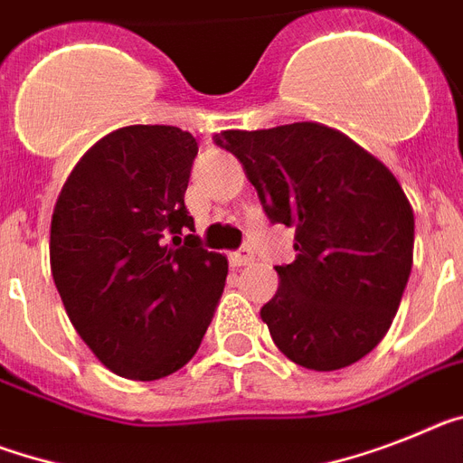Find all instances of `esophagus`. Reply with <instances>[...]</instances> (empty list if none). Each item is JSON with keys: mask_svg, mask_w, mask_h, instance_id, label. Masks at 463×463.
<instances>
[{"mask_svg": "<svg viewBox=\"0 0 463 463\" xmlns=\"http://www.w3.org/2000/svg\"><path fill=\"white\" fill-rule=\"evenodd\" d=\"M251 261H254V254H251L250 250H240V251H232L231 254V263L235 268L247 266V263H251Z\"/></svg>", "mask_w": 463, "mask_h": 463, "instance_id": "obj_1", "label": "esophagus"}]
</instances>
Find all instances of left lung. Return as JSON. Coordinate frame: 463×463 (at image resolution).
I'll return each mask as SVG.
<instances>
[{"mask_svg": "<svg viewBox=\"0 0 463 463\" xmlns=\"http://www.w3.org/2000/svg\"><path fill=\"white\" fill-rule=\"evenodd\" d=\"M273 223L294 228L297 259L275 266L261 308L275 345L306 370L332 372L374 351L407 287L414 212L398 178L348 136L317 122L221 131Z\"/></svg>", "mask_w": 463, "mask_h": 463, "instance_id": "1", "label": "left lung"}]
</instances>
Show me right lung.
Listing matches in <instances>:
<instances>
[{
    "label": "right lung",
    "mask_w": 463,
    "mask_h": 463,
    "mask_svg": "<svg viewBox=\"0 0 463 463\" xmlns=\"http://www.w3.org/2000/svg\"><path fill=\"white\" fill-rule=\"evenodd\" d=\"M195 155L178 127H122L89 147L53 207L65 313L93 355L134 382L181 370L223 294L228 259L202 247L184 202Z\"/></svg>",
    "instance_id": "add662e5"
}]
</instances>
